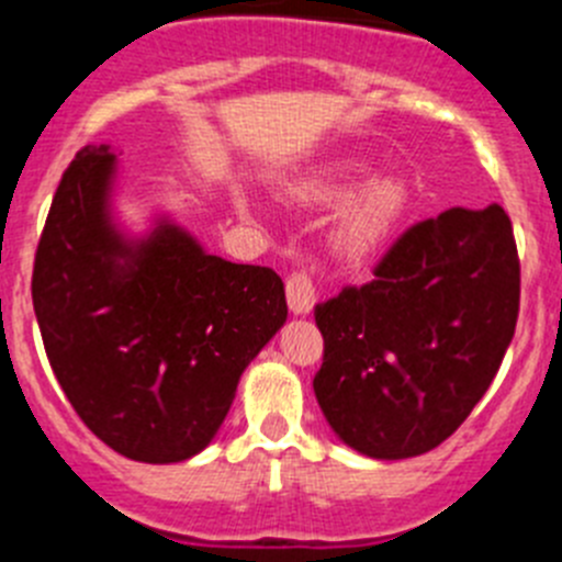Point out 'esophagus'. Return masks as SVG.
<instances>
[{
    "instance_id": "34e87169",
    "label": "esophagus",
    "mask_w": 562,
    "mask_h": 562,
    "mask_svg": "<svg viewBox=\"0 0 562 562\" xmlns=\"http://www.w3.org/2000/svg\"><path fill=\"white\" fill-rule=\"evenodd\" d=\"M285 296H288V307H291L296 316L311 313L313 305H316V288H313L311 277H307L305 271H293L285 282Z\"/></svg>"
}]
</instances>
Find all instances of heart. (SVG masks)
Masks as SVG:
<instances>
[{
  "mask_svg": "<svg viewBox=\"0 0 562 562\" xmlns=\"http://www.w3.org/2000/svg\"><path fill=\"white\" fill-rule=\"evenodd\" d=\"M361 173V161L344 159L293 184V195L302 204L330 206L341 201L333 224V244L347 260H367L375 255L401 224L408 204L406 184L394 176H372L350 190Z\"/></svg>",
  "mask_w": 562,
  "mask_h": 562,
  "instance_id": "1",
  "label": "heart"
}]
</instances>
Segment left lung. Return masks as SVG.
<instances>
[{"label": "left lung", "mask_w": 562, "mask_h": 562, "mask_svg": "<svg viewBox=\"0 0 562 562\" xmlns=\"http://www.w3.org/2000/svg\"><path fill=\"white\" fill-rule=\"evenodd\" d=\"M520 262L498 204L439 212L397 237L375 280L316 305L313 392L344 445L408 459L451 437L515 336Z\"/></svg>", "instance_id": "8db88e82"}]
</instances>
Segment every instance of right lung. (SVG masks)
I'll return each mask as SVG.
<instances>
[{
    "label": "right lung",
    "instance_id": "obj_1",
    "mask_svg": "<svg viewBox=\"0 0 562 562\" xmlns=\"http://www.w3.org/2000/svg\"><path fill=\"white\" fill-rule=\"evenodd\" d=\"M114 181L109 145H86L60 179L35 251V318L94 437L134 462H184L215 439L244 369L285 325V285L210 255L168 215L128 235Z\"/></svg>",
    "mask_w": 562,
    "mask_h": 562
}]
</instances>
